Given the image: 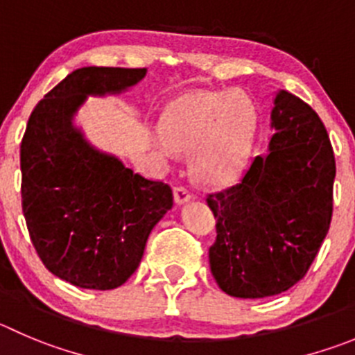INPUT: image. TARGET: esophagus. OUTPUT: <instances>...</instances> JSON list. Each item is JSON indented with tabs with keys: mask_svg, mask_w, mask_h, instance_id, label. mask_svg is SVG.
<instances>
[{
	"mask_svg": "<svg viewBox=\"0 0 355 355\" xmlns=\"http://www.w3.org/2000/svg\"><path fill=\"white\" fill-rule=\"evenodd\" d=\"M173 198H175V203L177 205H185L187 201L193 200V194L189 193L185 187H175Z\"/></svg>",
	"mask_w": 355,
	"mask_h": 355,
	"instance_id": "34e87169",
	"label": "esophagus"
}]
</instances>
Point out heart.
Masks as SVG:
<instances>
[{
  "label": "heart",
  "mask_w": 355,
  "mask_h": 355,
  "mask_svg": "<svg viewBox=\"0 0 355 355\" xmlns=\"http://www.w3.org/2000/svg\"><path fill=\"white\" fill-rule=\"evenodd\" d=\"M256 105L243 92L196 91L178 96L162 112L159 131L177 150H193L194 171L220 184L240 173L252 150Z\"/></svg>",
  "instance_id": "b5f03b06"
}]
</instances>
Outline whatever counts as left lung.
Masks as SVG:
<instances>
[{
	"label": "left lung",
	"instance_id": "left-lung-1",
	"mask_svg": "<svg viewBox=\"0 0 355 355\" xmlns=\"http://www.w3.org/2000/svg\"><path fill=\"white\" fill-rule=\"evenodd\" d=\"M273 131L236 185L210 194L217 240L208 259L226 294L257 300L291 289L306 275L333 215L336 166L319 115L287 91H277Z\"/></svg>",
	"mask_w": 355,
	"mask_h": 355
}]
</instances>
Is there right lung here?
Returning a JSON list of instances; mask_svg holds the SVG:
<instances>
[{
  "mask_svg": "<svg viewBox=\"0 0 355 355\" xmlns=\"http://www.w3.org/2000/svg\"><path fill=\"white\" fill-rule=\"evenodd\" d=\"M147 68H78L29 117L21 145L22 211L40 259L82 289L122 286L144 257L148 234L173 207L170 185L132 173L75 124L89 96H117Z\"/></svg>",
  "mask_w": 355,
  "mask_h": 355,
  "instance_id": "right-lung-1",
  "label": "right lung"
}]
</instances>
